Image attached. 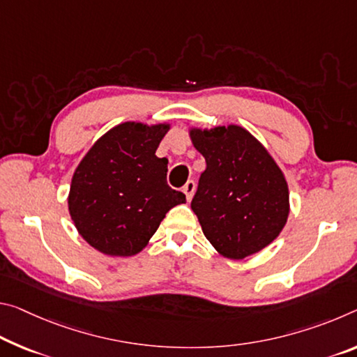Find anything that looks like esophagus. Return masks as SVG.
<instances>
[{"mask_svg": "<svg viewBox=\"0 0 357 357\" xmlns=\"http://www.w3.org/2000/svg\"><path fill=\"white\" fill-rule=\"evenodd\" d=\"M183 192L185 194V199H188V202H190L192 197H194V194H195V183H194V181H192V179L188 181V183L184 184Z\"/></svg>", "mask_w": 357, "mask_h": 357, "instance_id": "esophagus-1", "label": "esophagus"}]
</instances>
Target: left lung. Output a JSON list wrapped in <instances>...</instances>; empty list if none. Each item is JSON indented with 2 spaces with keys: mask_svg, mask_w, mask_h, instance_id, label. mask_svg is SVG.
Here are the masks:
<instances>
[{
  "mask_svg": "<svg viewBox=\"0 0 357 357\" xmlns=\"http://www.w3.org/2000/svg\"><path fill=\"white\" fill-rule=\"evenodd\" d=\"M205 157L190 206L220 256L240 260L268 246L289 216V189L273 157L246 128H190Z\"/></svg>",
  "mask_w": 357,
  "mask_h": 357,
  "instance_id": "left-lung-1",
  "label": "left lung"
}]
</instances>
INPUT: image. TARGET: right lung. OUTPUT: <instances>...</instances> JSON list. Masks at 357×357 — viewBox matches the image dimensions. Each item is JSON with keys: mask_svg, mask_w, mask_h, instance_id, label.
Masks as SVG:
<instances>
[{"mask_svg": "<svg viewBox=\"0 0 357 357\" xmlns=\"http://www.w3.org/2000/svg\"><path fill=\"white\" fill-rule=\"evenodd\" d=\"M169 123H119L79 163L71 179L68 209L79 235L114 257L143 251L165 214L185 203L167 184L168 160L155 151Z\"/></svg>", "mask_w": 357, "mask_h": 357, "instance_id": "obj_1", "label": "right lung"}]
</instances>
